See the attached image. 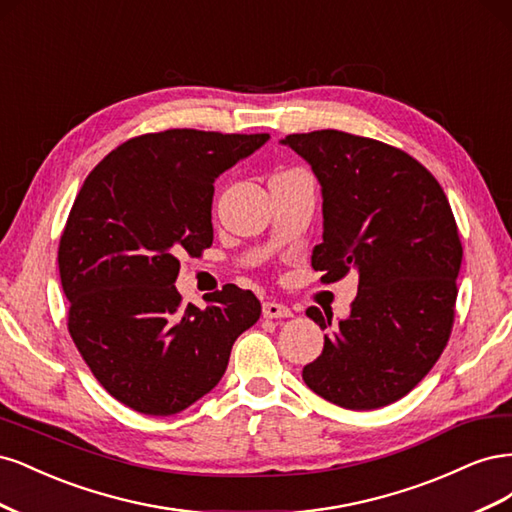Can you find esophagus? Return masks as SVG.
I'll return each mask as SVG.
<instances>
[{"label":"esophagus","instance_id":"34e87169","mask_svg":"<svg viewBox=\"0 0 512 512\" xmlns=\"http://www.w3.org/2000/svg\"><path fill=\"white\" fill-rule=\"evenodd\" d=\"M262 316L265 318H290L292 312H290V307L284 303L265 301L262 303Z\"/></svg>","mask_w":512,"mask_h":512}]
</instances>
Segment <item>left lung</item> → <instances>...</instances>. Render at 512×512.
Returning a JSON list of instances; mask_svg holds the SVG:
<instances>
[{"label": "left lung", "instance_id": "obj_1", "mask_svg": "<svg viewBox=\"0 0 512 512\" xmlns=\"http://www.w3.org/2000/svg\"><path fill=\"white\" fill-rule=\"evenodd\" d=\"M322 185V243L312 267L322 284L359 273L350 316L303 367L316 395L348 410H374L408 395L436 365L455 322L463 247L438 179L410 153L339 130L288 134Z\"/></svg>", "mask_w": 512, "mask_h": 512}]
</instances>
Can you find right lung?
<instances>
[{"mask_svg": "<svg viewBox=\"0 0 512 512\" xmlns=\"http://www.w3.org/2000/svg\"><path fill=\"white\" fill-rule=\"evenodd\" d=\"M269 134L147 132L91 170L59 239L68 333L123 406L168 416L224 376L235 339L260 318L252 290L226 284L209 307L175 288L179 254L213 243V183Z\"/></svg>", "mask_w": 512, "mask_h": 512, "instance_id": "obj_1", "label": "right lung"}]
</instances>
